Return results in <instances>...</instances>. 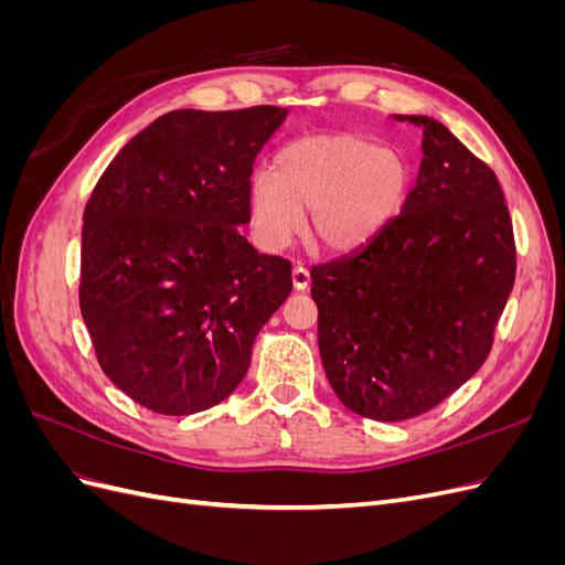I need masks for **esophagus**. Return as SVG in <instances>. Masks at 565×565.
Returning a JSON list of instances; mask_svg holds the SVG:
<instances>
[{
    "label": "esophagus",
    "mask_w": 565,
    "mask_h": 565,
    "mask_svg": "<svg viewBox=\"0 0 565 565\" xmlns=\"http://www.w3.org/2000/svg\"><path fill=\"white\" fill-rule=\"evenodd\" d=\"M292 282H295V289H309V285H311V273H309V268H303V266H295V270H292Z\"/></svg>",
    "instance_id": "34e87169"
}]
</instances>
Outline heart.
<instances>
[{
  "mask_svg": "<svg viewBox=\"0 0 565 565\" xmlns=\"http://www.w3.org/2000/svg\"><path fill=\"white\" fill-rule=\"evenodd\" d=\"M407 162L396 148L361 136H316L278 152L270 177L249 185V218L259 243L282 249L301 231L330 252H351L398 214L407 193Z\"/></svg>",
  "mask_w": 565,
  "mask_h": 565,
  "instance_id": "obj_1",
  "label": "heart"
}]
</instances>
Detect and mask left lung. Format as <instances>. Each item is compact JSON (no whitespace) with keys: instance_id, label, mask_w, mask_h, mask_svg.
<instances>
[{"instance_id":"obj_1","label":"left lung","mask_w":565,"mask_h":565,"mask_svg":"<svg viewBox=\"0 0 565 565\" xmlns=\"http://www.w3.org/2000/svg\"><path fill=\"white\" fill-rule=\"evenodd\" d=\"M403 210L351 256L313 266L318 347L351 413L403 422L481 370L516 278V245L492 169L426 115Z\"/></svg>"}]
</instances>
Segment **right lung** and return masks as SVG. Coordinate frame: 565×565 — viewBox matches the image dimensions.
<instances>
[{
  "instance_id": "obj_1",
  "label": "right lung",
  "mask_w": 565,
  "mask_h": 565,
  "mask_svg": "<svg viewBox=\"0 0 565 565\" xmlns=\"http://www.w3.org/2000/svg\"><path fill=\"white\" fill-rule=\"evenodd\" d=\"M285 108L172 110L117 152L84 207L79 309L96 361L131 401L183 417L243 382L292 266L259 254L252 164Z\"/></svg>"
}]
</instances>
